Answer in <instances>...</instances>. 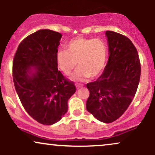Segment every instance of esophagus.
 Instances as JSON below:
<instances>
[{
	"label": "esophagus",
	"instance_id": "34e87169",
	"mask_svg": "<svg viewBox=\"0 0 155 155\" xmlns=\"http://www.w3.org/2000/svg\"><path fill=\"white\" fill-rule=\"evenodd\" d=\"M76 88H79L81 86H80V84H76Z\"/></svg>",
	"mask_w": 155,
	"mask_h": 155
}]
</instances>
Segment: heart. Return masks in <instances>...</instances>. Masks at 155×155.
<instances>
[{
    "label": "heart",
    "instance_id": "b5f03b06",
    "mask_svg": "<svg viewBox=\"0 0 155 155\" xmlns=\"http://www.w3.org/2000/svg\"><path fill=\"white\" fill-rule=\"evenodd\" d=\"M66 49H59L56 54L58 68L65 75H70L76 68L78 69L72 76L75 81H82L99 76L106 66L108 56V46L100 38H87L77 37L67 44Z\"/></svg>",
    "mask_w": 155,
    "mask_h": 155
}]
</instances>
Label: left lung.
Instances as JSON below:
<instances>
[{
  "label": "left lung",
  "instance_id": "8db88e82",
  "mask_svg": "<svg viewBox=\"0 0 155 155\" xmlns=\"http://www.w3.org/2000/svg\"><path fill=\"white\" fill-rule=\"evenodd\" d=\"M109 57L96 81L87 84L90 96L87 110L105 123L117 120L127 110L138 89L140 63L130 39L120 33L106 31Z\"/></svg>",
  "mask_w": 155,
  "mask_h": 155
}]
</instances>
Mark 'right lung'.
Wrapping results in <instances>:
<instances>
[{"label":"right lung","instance_id":"1","mask_svg":"<svg viewBox=\"0 0 155 155\" xmlns=\"http://www.w3.org/2000/svg\"><path fill=\"white\" fill-rule=\"evenodd\" d=\"M61 37L58 32L39 30L23 39L13 60V81L23 107L32 118L47 125L61 120L76 92L74 83L58 68Z\"/></svg>","mask_w":155,"mask_h":155}]
</instances>
